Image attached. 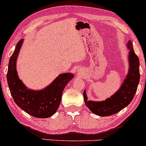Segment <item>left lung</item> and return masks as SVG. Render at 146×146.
<instances>
[{"mask_svg": "<svg viewBox=\"0 0 146 146\" xmlns=\"http://www.w3.org/2000/svg\"><path fill=\"white\" fill-rule=\"evenodd\" d=\"M129 52L130 70L127 78L121 87L116 94L105 101L96 102L88 101L86 91L83 92L85 104L93 113L101 117H107L119 112L130 104L137 92L140 78L139 72V59L134 51L132 43L127 42Z\"/></svg>", "mask_w": 146, "mask_h": 146, "instance_id": "left-lung-1", "label": "left lung"}]
</instances>
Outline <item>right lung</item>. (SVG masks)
I'll use <instances>...</instances> for the list:
<instances>
[{"mask_svg": "<svg viewBox=\"0 0 146 146\" xmlns=\"http://www.w3.org/2000/svg\"><path fill=\"white\" fill-rule=\"evenodd\" d=\"M19 40L9 58L7 80L14 102L29 115L45 119L53 115L58 108L63 90L73 77L72 74H61L46 88L40 91L27 89L18 76L16 70V58L22 45Z\"/></svg>", "mask_w": 146, "mask_h": 146, "instance_id": "1", "label": "right lung"}]
</instances>
